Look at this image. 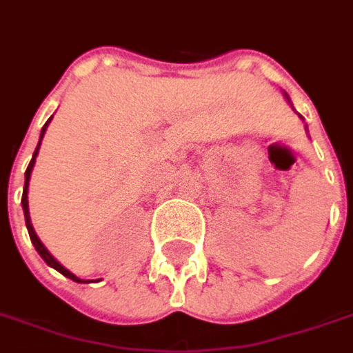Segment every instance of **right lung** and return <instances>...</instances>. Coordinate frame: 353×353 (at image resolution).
<instances>
[{"label": "right lung", "mask_w": 353, "mask_h": 353, "mask_svg": "<svg viewBox=\"0 0 353 353\" xmlns=\"http://www.w3.org/2000/svg\"><path fill=\"white\" fill-rule=\"evenodd\" d=\"M50 121V119H49ZM49 121L45 123V126H43L41 130V139H43V134H45V130H47V126H49ZM41 139H39V143H37V147H35L34 151V157H32V161H30V164H28V170H26V183H24V192H22V210H24V219H26V227H28V232H30V238H32V244L35 245V250H37V253L41 255L43 259H45V263L49 266H52V268H57L58 272L64 274V276H68L70 280L73 281H83L79 280L77 276H73L68 268H64V266L60 265L52 255H50L49 252H47V248L41 244V240L37 238V234H35L34 227H32V221H30V210H28V181H30V176H32V168H34V162H35V157H37V153H39V145H41Z\"/></svg>", "instance_id": "add662e5"}]
</instances>
